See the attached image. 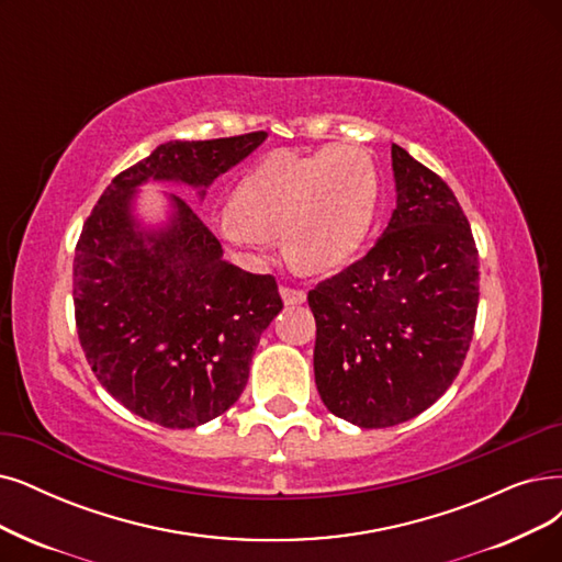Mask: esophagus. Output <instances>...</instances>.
Returning a JSON list of instances; mask_svg holds the SVG:
<instances>
[{
	"label": "esophagus",
	"instance_id": "34e87169",
	"mask_svg": "<svg viewBox=\"0 0 562 562\" xmlns=\"http://www.w3.org/2000/svg\"><path fill=\"white\" fill-rule=\"evenodd\" d=\"M279 293H281V300H283L285 304H302V302H306V293H304V290H300V288L281 285Z\"/></svg>",
	"mask_w": 562,
	"mask_h": 562
}]
</instances>
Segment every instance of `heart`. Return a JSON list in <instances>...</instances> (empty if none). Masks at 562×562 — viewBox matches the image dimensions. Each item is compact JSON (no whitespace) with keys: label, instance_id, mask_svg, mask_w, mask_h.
<instances>
[{"label":"heart","instance_id":"1","mask_svg":"<svg viewBox=\"0 0 562 562\" xmlns=\"http://www.w3.org/2000/svg\"><path fill=\"white\" fill-rule=\"evenodd\" d=\"M378 195L380 177L364 149L277 151L241 179L233 210L216 216V231L246 258H262L272 237L283 235L290 260L308 272H327L369 237Z\"/></svg>","mask_w":562,"mask_h":562}]
</instances>
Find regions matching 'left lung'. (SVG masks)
Instances as JSON below:
<instances>
[{"instance_id":"8db88e82","label":"left lung","mask_w":562,"mask_h":562,"mask_svg":"<svg viewBox=\"0 0 562 562\" xmlns=\"http://www.w3.org/2000/svg\"><path fill=\"white\" fill-rule=\"evenodd\" d=\"M396 210L364 258L308 293L327 411L362 429L408 422L447 392L473 341L480 262L442 179L392 145Z\"/></svg>"}]
</instances>
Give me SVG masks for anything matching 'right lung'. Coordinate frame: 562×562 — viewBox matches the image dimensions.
I'll return each instance as SVG.
<instances>
[{
	"label": "right lung",
	"instance_id": "add662e5",
	"mask_svg": "<svg viewBox=\"0 0 562 562\" xmlns=\"http://www.w3.org/2000/svg\"><path fill=\"white\" fill-rule=\"evenodd\" d=\"M265 131L170 140L112 179L87 216L74 260L78 339L99 383L166 429L226 413L249 380L260 334L283 308L269 274L223 260L221 241L182 198L166 228L145 231L133 200L145 182L205 189L246 159Z\"/></svg>",
	"mask_w": 562,
	"mask_h": 562
}]
</instances>
